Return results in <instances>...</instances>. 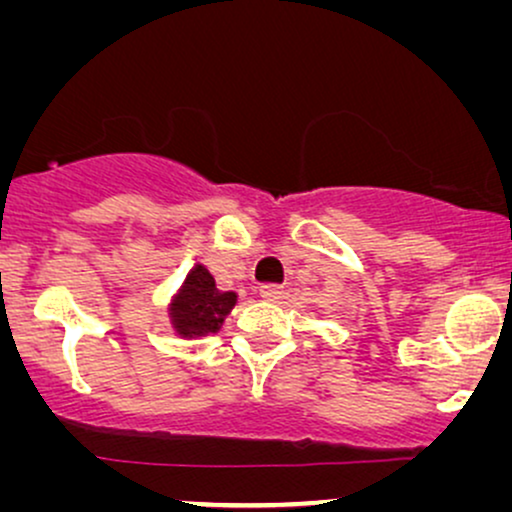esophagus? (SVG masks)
<instances>
[{
	"label": "esophagus",
	"instance_id": "esophagus-1",
	"mask_svg": "<svg viewBox=\"0 0 512 512\" xmlns=\"http://www.w3.org/2000/svg\"><path fill=\"white\" fill-rule=\"evenodd\" d=\"M261 299L263 301H280L282 299V287H277V285H266V287H261Z\"/></svg>",
	"mask_w": 512,
	"mask_h": 512
}]
</instances>
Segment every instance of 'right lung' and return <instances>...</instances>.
Instances as JSON below:
<instances>
[{
    "instance_id": "1",
    "label": "right lung",
    "mask_w": 512,
    "mask_h": 512,
    "mask_svg": "<svg viewBox=\"0 0 512 512\" xmlns=\"http://www.w3.org/2000/svg\"><path fill=\"white\" fill-rule=\"evenodd\" d=\"M237 304L235 292H220L208 270L194 266L189 270L178 294L170 301V323L180 337H206L216 334Z\"/></svg>"
}]
</instances>
